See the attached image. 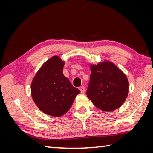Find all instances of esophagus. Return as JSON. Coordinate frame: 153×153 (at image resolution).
Returning a JSON list of instances; mask_svg holds the SVG:
<instances>
[{
	"mask_svg": "<svg viewBox=\"0 0 153 153\" xmlns=\"http://www.w3.org/2000/svg\"><path fill=\"white\" fill-rule=\"evenodd\" d=\"M79 90H80V92H81V93H82V94H84V93L85 92V88H84V86L79 87Z\"/></svg>",
	"mask_w": 153,
	"mask_h": 153,
	"instance_id": "esophagus-1",
	"label": "esophagus"
}]
</instances>
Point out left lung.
<instances>
[{
    "instance_id": "1",
    "label": "left lung",
    "mask_w": 153,
    "mask_h": 153,
    "mask_svg": "<svg viewBox=\"0 0 153 153\" xmlns=\"http://www.w3.org/2000/svg\"><path fill=\"white\" fill-rule=\"evenodd\" d=\"M90 69L88 98L102 111L108 112L120 107L129 92V82L123 72L108 61L90 65Z\"/></svg>"
}]
</instances>
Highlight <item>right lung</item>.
<instances>
[{
	"instance_id": "add662e5",
	"label": "right lung",
	"mask_w": 153,
	"mask_h": 153,
	"mask_svg": "<svg viewBox=\"0 0 153 153\" xmlns=\"http://www.w3.org/2000/svg\"><path fill=\"white\" fill-rule=\"evenodd\" d=\"M64 65L59 56H52L38 71L31 84V94L36 106L54 117L65 114L80 92L63 75Z\"/></svg>"
}]
</instances>
